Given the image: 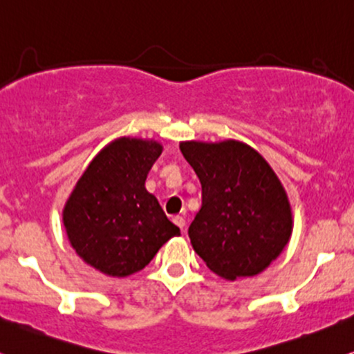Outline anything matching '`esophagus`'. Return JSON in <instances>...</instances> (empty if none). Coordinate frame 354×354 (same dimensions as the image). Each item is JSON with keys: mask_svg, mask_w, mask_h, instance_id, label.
Returning a JSON list of instances; mask_svg holds the SVG:
<instances>
[{"mask_svg": "<svg viewBox=\"0 0 354 354\" xmlns=\"http://www.w3.org/2000/svg\"><path fill=\"white\" fill-rule=\"evenodd\" d=\"M172 221H174V224L178 225V227L184 230V227H185V217L182 216V214H180V216H174Z\"/></svg>", "mask_w": 354, "mask_h": 354, "instance_id": "obj_1", "label": "esophagus"}]
</instances>
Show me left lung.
Wrapping results in <instances>:
<instances>
[{"label": "left lung", "instance_id": "obj_1", "mask_svg": "<svg viewBox=\"0 0 354 354\" xmlns=\"http://www.w3.org/2000/svg\"><path fill=\"white\" fill-rule=\"evenodd\" d=\"M202 185V205L189 227L192 248L224 279L263 272L292 232L288 194L257 150L237 140L180 142Z\"/></svg>", "mask_w": 354, "mask_h": 354}]
</instances>
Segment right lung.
Returning a JSON list of instances; mask_svg holds the SVG:
<instances>
[{
  "label": "right lung",
  "mask_w": 354,
  "mask_h": 354,
  "mask_svg": "<svg viewBox=\"0 0 354 354\" xmlns=\"http://www.w3.org/2000/svg\"><path fill=\"white\" fill-rule=\"evenodd\" d=\"M160 153L156 140L117 138L95 156L66 201L63 225L71 248L106 276L140 271L170 237L180 236L145 189Z\"/></svg>",
  "instance_id": "add662e5"
}]
</instances>
